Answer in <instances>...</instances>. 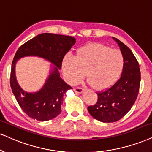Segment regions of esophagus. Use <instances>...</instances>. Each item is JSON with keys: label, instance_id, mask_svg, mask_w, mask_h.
Masks as SVG:
<instances>
[{"label": "esophagus", "instance_id": "34e87169", "mask_svg": "<svg viewBox=\"0 0 152 152\" xmlns=\"http://www.w3.org/2000/svg\"><path fill=\"white\" fill-rule=\"evenodd\" d=\"M73 90L75 91L76 93H82V91H83V89H82V87H75L74 89H73Z\"/></svg>", "mask_w": 152, "mask_h": 152}]
</instances>
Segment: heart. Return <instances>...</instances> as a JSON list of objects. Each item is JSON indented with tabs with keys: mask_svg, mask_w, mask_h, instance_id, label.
Listing matches in <instances>:
<instances>
[{
	"mask_svg": "<svg viewBox=\"0 0 152 152\" xmlns=\"http://www.w3.org/2000/svg\"><path fill=\"white\" fill-rule=\"evenodd\" d=\"M125 58L118 50L94 43L80 48L75 56L67 55L62 68L71 85L80 82L85 77L94 89H106L117 81L123 70Z\"/></svg>",
	"mask_w": 152,
	"mask_h": 152,
	"instance_id": "1",
	"label": "heart"
}]
</instances>
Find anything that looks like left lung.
<instances>
[{
  "mask_svg": "<svg viewBox=\"0 0 152 152\" xmlns=\"http://www.w3.org/2000/svg\"><path fill=\"white\" fill-rule=\"evenodd\" d=\"M118 44L125 58L121 78L111 87L98 91L96 104L88 106L93 118L103 123H113L121 120L131 109L140 90L141 74L135 56L126 45L113 37Z\"/></svg>",
  "mask_w": 152,
  "mask_h": 152,
  "instance_id": "obj_1",
  "label": "left lung"
}]
</instances>
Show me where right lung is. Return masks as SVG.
<instances>
[{
  "instance_id": "add662e5",
  "label": "right lung",
  "mask_w": 152,
  "mask_h": 152,
  "mask_svg": "<svg viewBox=\"0 0 152 152\" xmlns=\"http://www.w3.org/2000/svg\"><path fill=\"white\" fill-rule=\"evenodd\" d=\"M75 44V39L70 36L44 33L37 35L17 50L12 62L10 87L17 102L29 117L39 121H49L61 113L63 96L72 87L60 77L63 58ZM36 55L51 61L53 69L42 89L38 93L24 92L16 82L14 73L16 62L20 57Z\"/></svg>"
}]
</instances>
